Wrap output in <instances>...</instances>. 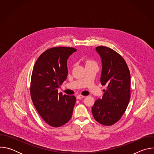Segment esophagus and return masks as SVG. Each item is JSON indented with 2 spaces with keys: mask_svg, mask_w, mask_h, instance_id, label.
<instances>
[{
  "mask_svg": "<svg viewBox=\"0 0 154 154\" xmlns=\"http://www.w3.org/2000/svg\"><path fill=\"white\" fill-rule=\"evenodd\" d=\"M84 97H85L84 96H82V95L79 94V95H77V99H81L83 98Z\"/></svg>",
  "mask_w": 154,
  "mask_h": 154,
  "instance_id": "obj_1",
  "label": "esophagus"
}]
</instances>
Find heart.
Wrapping results in <instances>:
<instances>
[{
  "mask_svg": "<svg viewBox=\"0 0 154 154\" xmlns=\"http://www.w3.org/2000/svg\"><path fill=\"white\" fill-rule=\"evenodd\" d=\"M93 63V61H90V60H88V61H86V63Z\"/></svg>",
  "mask_w": 154,
  "mask_h": 154,
  "instance_id": "heart-1",
  "label": "heart"
}]
</instances>
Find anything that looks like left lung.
Instances as JSON below:
<instances>
[{"mask_svg": "<svg viewBox=\"0 0 154 154\" xmlns=\"http://www.w3.org/2000/svg\"><path fill=\"white\" fill-rule=\"evenodd\" d=\"M102 60V85H106L102 99L92 107L94 119L104 125L118 122L126 110L130 98V74L124 58L116 51L105 46L96 48Z\"/></svg>", "mask_w": 154, "mask_h": 154, "instance_id": "8db88e82", "label": "left lung"}]
</instances>
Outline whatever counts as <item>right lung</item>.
I'll list each match as a JSON object with an SVG mask.
<instances>
[{"label": "right lung", "mask_w": 154, "mask_h": 154, "mask_svg": "<svg viewBox=\"0 0 154 154\" xmlns=\"http://www.w3.org/2000/svg\"><path fill=\"white\" fill-rule=\"evenodd\" d=\"M76 51L69 47L51 48L38 57L33 67L31 98L39 115L52 127L67 123L72 115L75 97L63 96L58 89L67 78V60Z\"/></svg>", "instance_id": "obj_1"}]
</instances>
